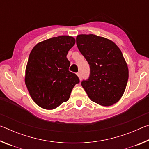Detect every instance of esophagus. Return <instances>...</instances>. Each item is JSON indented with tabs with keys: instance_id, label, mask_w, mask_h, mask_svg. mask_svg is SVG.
I'll list each match as a JSON object with an SVG mask.
<instances>
[{
	"instance_id": "34e87169",
	"label": "esophagus",
	"mask_w": 149,
	"mask_h": 149,
	"mask_svg": "<svg viewBox=\"0 0 149 149\" xmlns=\"http://www.w3.org/2000/svg\"><path fill=\"white\" fill-rule=\"evenodd\" d=\"M77 75L78 77H79V80H81V73L80 72H78L77 74Z\"/></svg>"
}]
</instances>
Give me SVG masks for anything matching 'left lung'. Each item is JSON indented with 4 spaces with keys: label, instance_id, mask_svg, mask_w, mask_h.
Returning <instances> with one entry per match:
<instances>
[{
    "label": "left lung",
    "instance_id": "obj_1",
    "mask_svg": "<svg viewBox=\"0 0 149 149\" xmlns=\"http://www.w3.org/2000/svg\"><path fill=\"white\" fill-rule=\"evenodd\" d=\"M76 43L90 65L89 79L81 82L89 99L104 107L119 101L129 77L119 47L111 40L93 34L77 35Z\"/></svg>",
    "mask_w": 149,
    "mask_h": 149
}]
</instances>
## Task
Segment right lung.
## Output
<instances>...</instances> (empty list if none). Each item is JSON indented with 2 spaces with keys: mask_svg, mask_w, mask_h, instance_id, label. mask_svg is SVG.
Instances as JSON below:
<instances>
[{
  "mask_svg": "<svg viewBox=\"0 0 149 149\" xmlns=\"http://www.w3.org/2000/svg\"><path fill=\"white\" fill-rule=\"evenodd\" d=\"M75 43L68 35L52 37L37 43L30 52L25 83L32 99L39 107L52 110L69 99L76 74L69 71L66 56Z\"/></svg>",
  "mask_w": 149,
  "mask_h": 149,
  "instance_id": "add662e5",
  "label": "right lung"
}]
</instances>
